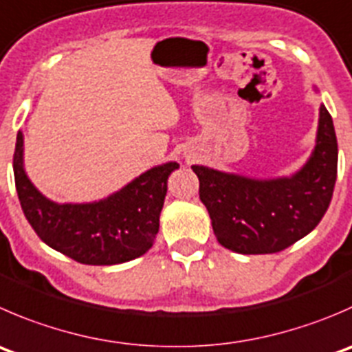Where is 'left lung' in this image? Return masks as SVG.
Masks as SVG:
<instances>
[{"label":"left lung","mask_w":352,"mask_h":352,"mask_svg":"<svg viewBox=\"0 0 352 352\" xmlns=\"http://www.w3.org/2000/svg\"><path fill=\"white\" fill-rule=\"evenodd\" d=\"M199 199L218 242L241 254L284 251L308 235L325 214L337 179V138L320 107L316 144L299 172L282 179H249L192 165Z\"/></svg>","instance_id":"obj_1"}]
</instances>
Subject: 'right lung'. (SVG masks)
<instances>
[{
    "instance_id": "obj_1",
    "label": "right lung",
    "mask_w": 352,
    "mask_h": 352,
    "mask_svg": "<svg viewBox=\"0 0 352 352\" xmlns=\"http://www.w3.org/2000/svg\"><path fill=\"white\" fill-rule=\"evenodd\" d=\"M179 163L148 170L104 199L58 204L23 170V134H16L13 173L23 214L41 241L84 265H118L149 251L160 228L166 182Z\"/></svg>"
}]
</instances>
